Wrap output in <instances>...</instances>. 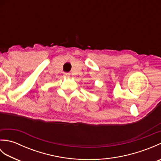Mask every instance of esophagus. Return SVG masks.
<instances>
[{
	"label": "esophagus",
	"instance_id": "1",
	"mask_svg": "<svg viewBox=\"0 0 161 161\" xmlns=\"http://www.w3.org/2000/svg\"><path fill=\"white\" fill-rule=\"evenodd\" d=\"M64 76L65 77L68 78V77H70V74L69 73H65L64 74Z\"/></svg>",
	"mask_w": 161,
	"mask_h": 161
}]
</instances>
